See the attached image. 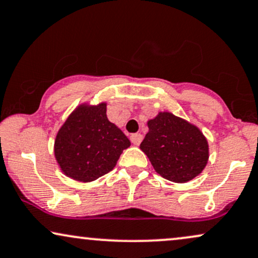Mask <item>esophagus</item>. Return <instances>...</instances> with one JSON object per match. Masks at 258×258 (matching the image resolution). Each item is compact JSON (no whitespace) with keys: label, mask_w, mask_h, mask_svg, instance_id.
<instances>
[{"label":"esophagus","mask_w":258,"mask_h":258,"mask_svg":"<svg viewBox=\"0 0 258 258\" xmlns=\"http://www.w3.org/2000/svg\"><path fill=\"white\" fill-rule=\"evenodd\" d=\"M130 139H131V142L135 145H139L143 140V136L140 135V133H135V135H132L131 137H130Z\"/></svg>","instance_id":"34e87169"}]
</instances>
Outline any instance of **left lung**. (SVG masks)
I'll use <instances>...</instances> for the list:
<instances>
[{"instance_id":"left-lung-1","label":"left lung","mask_w":258,"mask_h":258,"mask_svg":"<svg viewBox=\"0 0 258 258\" xmlns=\"http://www.w3.org/2000/svg\"><path fill=\"white\" fill-rule=\"evenodd\" d=\"M148 126L140 149L162 177L184 183L204 170L208 143L197 126L169 112L158 113Z\"/></svg>"}]
</instances>
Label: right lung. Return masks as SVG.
I'll use <instances>...</instances> for the list:
<instances>
[{"instance_id": "add662e5", "label": "right lung", "mask_w": 258, "mask_h": 258, "mask_svg": "<svg viewBox=\"0 0 258 258\" xmlns=\"http://www.w3.org/2000/svg\"><path fill=\"white\" fill-rule=\"evenodd\" d=\"M106 103L77 107L60 127L54 156L61 171L80 182H91L112 171L131 145L122 131L107 118Z\"/></svg>"}]
</instances>
